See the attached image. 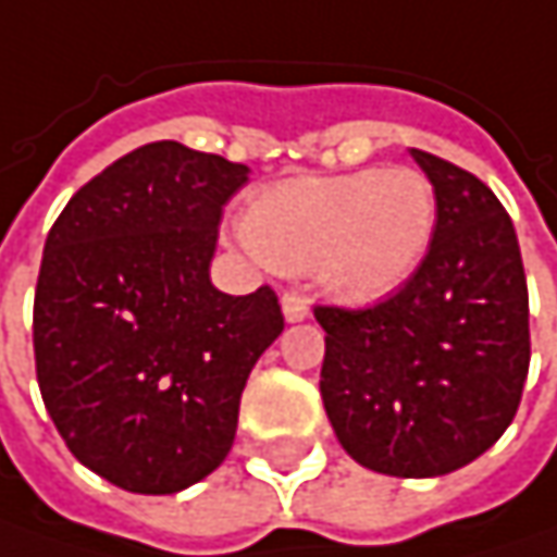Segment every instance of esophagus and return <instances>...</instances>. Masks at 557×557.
I'll return each instance as SVG.
<instances>
[{
    "mask_svg": "<svg viewBox=\"0 0 557 557\" xmlns=\"http://www.w3.org/2000/svg\"><path fill=\"white\" fill-rule=\"evenodd\" d=\"M280 306H283V314H286V321H306L309 318V299L302 296V293H283V299H280Z\"/></svg>",
    "mask_w": 557,
    "mask_h": 557,
    "instance_id": "obj_1",
    "label": "esophagus"
}]
</instances>
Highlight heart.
Masks as SVG:
<instances>
[{"instance_id": "obj_1", "label": "heart", "mask_w": 557, "mask_h": 557, "mask_svg": "<svg viewBox=\"0 0 557 557\" xmlns=\"http://www.w3.org/2000/svg\"><path fill=\"white\" fill-rule=\"evenodd\" d=\"M432 230V182L409 166L274 182L243 216L255 255L286 274L311 271L346 302L400 289L422 264Z\"/></svg>"}]
</instances>
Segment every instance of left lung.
<instances>
[{
  "mask_svg": "<svg viewBox=\"0 0 557 557\" xmlns=\"http://www.w3.org/2000/svg\"><path fill=\"white\" fill-rule=\"evenodd\" d=\"M435 191L416 274L369 309L314 306L321 400L366 470L432 479L505 435L530 372V296L513 223L495 191L435 153L409 150Z\"/></svg>",
  "mask_w": 557,
  "mask_h": 557,
  "instance_id": "left-lung-1",
  "label": "left lung"
}]
</instances>
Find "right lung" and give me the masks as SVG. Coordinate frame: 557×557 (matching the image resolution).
<instances>
[{"mask_svg":"<svg viewBox=\"0 0 557 557\" xmlns=\"http://www.w3.org/2000/svg\"><path fill=\"white\" fill-rule=\"evenodd\" d=\"M248 166L153 141L82 185L52 223L37 296V384L62 442L125 492L173 495L230 454L277 293L211 283L223 205Z\"/></svg>","mask_w":557,"mask_h":557,"instance_id":"right-lung-1","label":"right lung"}]
</instances>
